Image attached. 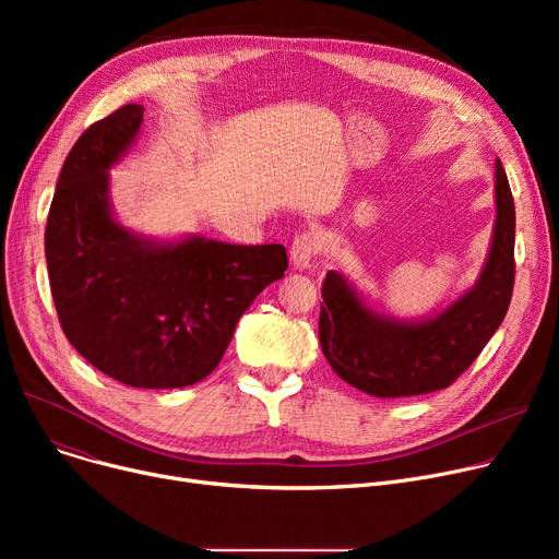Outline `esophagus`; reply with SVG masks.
<instances>
[{
    "instance_id": "esophagus-1",
    "label": "esophagus",
    "mask_w": 559,
    "mask_h": 559,
    "mask_svg": "<svg viewBox=\"0 0 559 559\" xmlns=\"http://www.w3.org/2000/svg\"><path fill=\"white\" fill-rule=\"evenodd\" d=\"M321 249H324V238H321V233L317 228L299 233L295 242H292V249H289L292 264H295L297 270H308L312 258L319 255Z\"/></svg>"
}]
</instances>
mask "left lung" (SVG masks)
<instances>
[{"instance_id": "1", "label": "left lung", "mask_w": 559, "mask_h": 559, "mask_svg": "<svg viewBox=\"0 0 559 559\" xmlns=\"http://www.w3.org/2000/svg\"><path fill=\"white\" fill-rule=\"evenodd\" d=\"M496 222L476 285L442 312L419 321L376 312L342 274L321 285L319 342L333 371L378 399L449 388L503 324L514 287V199L496 160Z\"/></svg>"}]
</instances>
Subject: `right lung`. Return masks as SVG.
<instances>
[{
  "label": "right lung",
  "mask_w": 559,
  "mask_h": 559,
  "mask_svg": "<svg viewBox=\"0 0 559 559\" xmlns=\"http://www.w3.org/2000/svg\"><path fill=\"white\" fill-rule=\"evenodd\" d=\"M144 108L127 104L85 129L68 154L45 228L58 321L102 373L142 390L199 383L219 365L240 317L283 278V245L190 235L156 242L115 219L108 169L135 142Z\"/></svg>",
  "instance_id": "add662e5"
}]
</instances>
